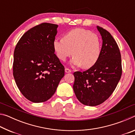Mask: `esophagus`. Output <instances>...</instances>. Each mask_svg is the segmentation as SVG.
Segmentation results:
<instances>
[{"label":"esophagus","instance_id":"34e87169","mask_svg":"<svg viewBox=\"0 0 135 135\" xmlns=\"http://www.w3.org/2000/svg\"><path fill=\"white\" fill-rule=\"evenodd\" d=\"M65 73H69L71 72V70L70 69H69V68H66L65 69Z\"/></svg>","mask_w":135,"mask_h":135}]
</instances>
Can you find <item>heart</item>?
<instances>
[{"label":"heart","instance_id":"heart-1","mask_svg":"<svg viewBox=\"0 0 135 135\" xmlns=\"http://www.w3.org/2000/svg\"><path fill=\"white\" fill-rule=\"evenodd\" d=\"M54 48L62 61L74 56L72 64L89 68L96 64L101 53V40L99 36L88 30L77 28L67 31L62 38H55Z\"/></svg>","mask_w":135,"mask_h":135}]
</instances>
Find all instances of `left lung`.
I'll use <instances>...</instances> for the list:
<instances>
[{"label":"left lung","mask_w":135,"mask_h":135,"mask_svg":"<svg viewBox=\"0 0 135 135\" xmlns=\"http://www.w3.org/2000/svg\"><path fill=\"white\" fill-rule=\"evenodd\" d=\"M102 38L98 62L85 71L74 73L73 89L81 104L97 106L110 97L122 74V59L117 43L109 32L97 26Z\"/></svg>","instance_id":"8db88e82"}]
</instances>
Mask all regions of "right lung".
I'll return each mask as SVG.
<instances>
[{"label": "right lung", "mask_w": 135, "mask_h": 135, "mask_svg": "<svg viewBox=\"0 0 135 135\" xmlns=\"http://www.w3.org/2000/svg\"><path fill=\"white\" fill-rule=\"evenodd\" d=\"M58 25L43 22L26 32L14 50L13 75L24 97L35 103L45 102L56 92L65 68L55 54Z\"/></svg>", "instance_id": "1"}]
</instances>
